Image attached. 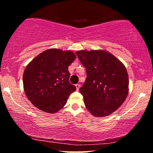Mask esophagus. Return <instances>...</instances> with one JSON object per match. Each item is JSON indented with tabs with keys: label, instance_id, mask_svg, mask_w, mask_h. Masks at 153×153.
Instances as JSON below:
<instances>
[{
	"label": "esophagus",
	"instance_id": "1",
	"mask_svg": "<svg viewBox=\"0 0 153 153\" xmlns=\"http://www.w3.org/2000/svg\"><path fill=\"white\" fill-rule=\"evenodd\" d=\"M76 90H78L79 89V87H80V85L79 84H76Z\"/></svg>",
	"mask_w": 153,
	"mask_h": 153
}]
</instances>
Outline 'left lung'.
I'll return each instance as SVG.
<instances>
[{"mask_svg": "<svg viewBox=\"0 0 153 153\" xmlns=\"http://www.w3.org/2000/svg\"><path fill=\"white\" fill-rule=\"evenodd\" d=\"M76 55L87 74L79 88L85 106L96 117L109 115L128 97L129 79L126 67L106 51L82 50L77 51Z\"/></svg>", "mask_w": 153, "mask_h": 153, "instance_id": "obj_1", "label": "left lung"}]
</instances>
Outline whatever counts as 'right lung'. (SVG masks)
<instances>
[{"mask_svg": "<svg viewBox=\"0 0 153 153\" xmlns=\"http://www.w3.org/2000/svg\"><path fill=\"white\" fill-rule=\"evenodd\" d=\"M76 56L71 51L50 48L36 56L25 67L23 84L28 100L48 113L61 109L76 87L69 83L68 67Z\"/></svg>", "mask_w": 153, "mask_h": 153, "instance_id": "obj_1", "label": "right lung"}]
</instances>
